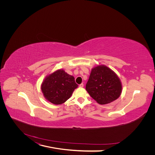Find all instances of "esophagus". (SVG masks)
<instances>
[{"instance_id": "1", "label": "esophagus", "mask_w": 155, "mask_h": 155, "mask_svg": "<svg viewBox=\"0 0 155 155\" xmlns=\"http://www.w3.org/2000/svg\"><path fill=\"white\" fill-rule=\"evenodd\" d=\"M84 86V85L83 84H81L79 85V87H80V88H83Z\"/></svg>"}]
</instances>
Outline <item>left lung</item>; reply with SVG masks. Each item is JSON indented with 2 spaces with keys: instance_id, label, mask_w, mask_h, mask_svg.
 <instances>
[{
  "instance_id": "left-lung-1",
  "label": "left lung",
  "mask_w": 155,
  "mask_h": 155,
  "mask_svg": "<svg viewBox=\"0 0 155 155\" xmlns=\"http://www.w3.org/2000/svg\"><path fill=\"white\" fill-rule=\"evenodd\" d=\"M85 88L97 103L104 105L119 98L122 84L114 71L105 65H99L92 69Z\"/></svg>"
}]
</instances>
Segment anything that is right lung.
<instances>
[{
  "label": "right lung",
  "instance_id": "1",
  "mask_svg": "<svg viewBox=\"0 0 155 155\" xmlns=\"http://www.w3.org/2000/svg\"><path fill=\"white\" fill-rule=\"evenodd\" d=\"M77 87L75 78L61 69L45 78L41 84V91L47 101L59 105L66 102Z\"/></svg>",
  "mask_w": 155,
  "mask_h": 155
}]
</instances>
